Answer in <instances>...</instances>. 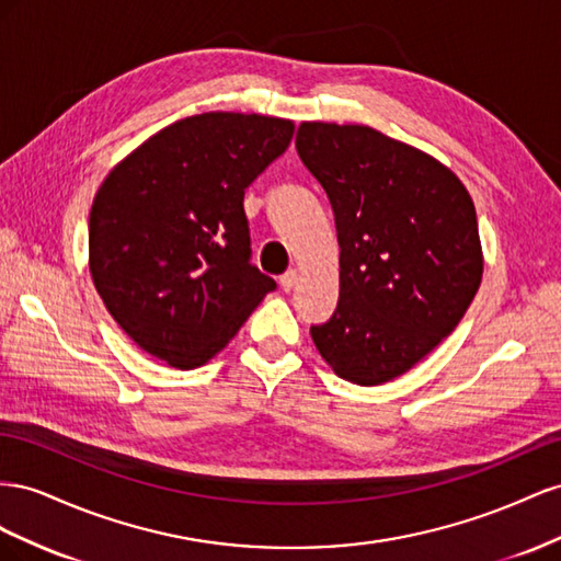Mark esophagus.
<instances>
[{"label": "esophagus", "mask_w": 561, "mask_h": 561, "mask_svg": "<svg viewBox=\"0 0 561 561\" xmlns=\"http://www.w3.org/2000/svg\"><path fill=\"white\" fill-rule=\"evenodd\" d=\"M296 282H298V272H296V270L284 272L282 279H279V284H282V289H284V291H291L294 286H296Z\"/></svg>", "instance_id": "obj_1"}]
</instances>
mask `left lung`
Segmentation results:
<instances>
[{
  "label": "left lung",
  "instance_id": "1",
  "mask_svg": "<svg viewBox=\"0 0 561 561\" xmlns=\"http://www.w3.org/2000/svg\"><path fill=\"white\" fill-rule=\"evenodd\" d=\"M296 150L341 247L339 306L310 335L335 376L380 386L430 355L482 284L472 197L449 167L371 126L302 122Z\"/></svg>",
  "mask_w": 561,
  "mask_h": 561
}]
</instances>
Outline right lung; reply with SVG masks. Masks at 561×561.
Instances as JSON below:
<instances>
[{
    "instance_id": "1",
    "label": "right lung",
    "mask_w": 561,
    "mask_h": 561,
    "mask_svg": "<svg viewBox=\"0 0 561 561\" xmlns=\"http://www.w3.org/2000/svg\"><path fill=\"white\" fill-rule=\"evenodd\" d=\"M294 122L204 112L112 169L89 214V270L148 355L190 371L226 347L275 279L251 265L244 190L289 148Z\"/></svg>"
}]
</instances>
